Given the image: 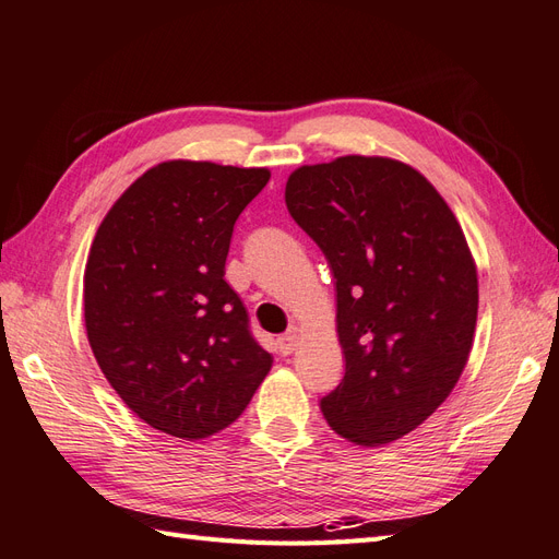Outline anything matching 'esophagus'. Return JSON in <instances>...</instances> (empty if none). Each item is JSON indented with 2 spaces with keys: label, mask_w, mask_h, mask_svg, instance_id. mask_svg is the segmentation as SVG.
Here are the masks:
<instances>
[{
  "label": "esophagus",
  "mask_w": 559,
  "mask_h": 559,
  "mask_svg": "<svg viewBox=\"0 0 559 559\" xmlns=\"http://www.w3.org/2000/svg\"><path fill=\"white\" fill-rule=\"evenodd\" d=\"M297 345H299V331L293 325L288 333H283L278 337V349H281V354H293Z\"/></svg>",
  "instance_id": "1"
}]
</instances>
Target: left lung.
Returning <instances> with one entry per match:
<instances>
[{"label": "left lung", "instance_id": "obj_1", "mask_svg": "<svg viewBox=\"0 0 559 559\" xmlns=\"http://www.w3.org/2000/svg\"><path fill=\"white\" fill-rule=\"evenodd\" d=\"M285 205L335 278L345 376L323 418L359 447L402 439L447 402L472 349L479 290L463 228L392 157L299 167Z\"/></svg>", "mask_w": 559, "mask_h": 559}]
</instances>
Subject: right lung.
I'll list each match as a JSON object with an SVG mask.
<instances>
[{"label": "right lung", "instance_id": "right-lung-1", "mask_svg": "<svg viewBox=\"0 0 559 559\" xmlns=\"http://www.w3.org/2000/svg\"><path fill=\"white\" fill-rule=\"evenodd\" d=\"M264 167L169 160L106 214L84 269V325L110 388L186 441L231 425L271 368L224 281L234 224Z\"/></svg>", "mask_w": 559, "mask_h": 559}]
</instances>
